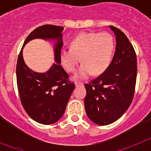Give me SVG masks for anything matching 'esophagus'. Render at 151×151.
<instances>
[{"instance_id": "34e87169", "label": "esophagus", "mask_w": 151, "mask_h": 151, "mask_svg": "<svg viewBox=\"0 0 151 151\" xmlns=\"http://www.w3.org/2000/svg\"><path fill=\"white\" fill-rule=\"evenodd\" d=\"M75 85H76V87H82V86L84 85V83H82V82H76V83H75Z\"/></svg>"}]
</instances>
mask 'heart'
Returning <instances> with one entry per match:
<instances>
[{
    "label": "heart",
    "mask_w": 151,
    "mask_h": 151,
    "mask_svg": "<svg viewBox=\"0 0 151 151\" xmlns=\"http://www.w3.org/2000/svg\"><path fill=\"white\" fill-rule=\"evenodd\" d=\"M115 49L113 36L106 32H82L70 42V48L63 49L60 60L69 73L80 67L74 76L78 80L88 78L91 75H100L110 66Z\"/></svg>",
    "instance_id": "1"
}]
</instances>
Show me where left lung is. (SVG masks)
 <instances>
[{
	"instance_id": "obj_1",
	"label": "left lung",
	"mask_w": 151,
	"mask_h": 151,
	"mask_svg": "<svg viewBox=\"0 0 151 151\" xmlns=\"http://www.w3.org/2000/svg\"><path fill=\"white\" fill-rule=\"evenodd\" d=\"M116 36V50L106 71L85 84V111L94 123L106 125L116 121L132 101L137 77V58L122 31L110 26Z\"/></svg>"
}]
</instances>
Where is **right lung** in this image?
<instances>
[{
	"instance_id": "obj_1",
	"label": "right lung",
	"mask_w": 151,
	"mask_h": 151,
	"mask_svg": "<svg viewBox=\"0 0 151 151\" xmlns=\"http://www.w3.org/2000/svg\"><path fill=\"white\" fill-rule=\"evenodd\" d=\"M63 29L62 26L53 25L36 28L26 38L17 60V87L22 106L31 118L43 125L54 123L63 116L75 88V84L68 81L69 75L60 65ZM38 38L55 41L56 63L45 73L32 70L27 67L22 56L24 45Z\"/></svg>"
}]
</instances>
